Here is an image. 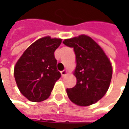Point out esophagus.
Returning <instances> with one entry per match:
<instances>
[{
    "label": "esophagus",
    "instance_id": "esophagus-1",
    "mask_svg": "<svg viewBox=\"0 0 129 129\" xmlns=\"http://www.w3.org/2000/svg\"><path fill=\"white\" fill-rule=\"evenodd\" d=\"M61 74H62V77H64L66 75H67V74H68V71H67V70H63V71H62V72H61Z\"/></svg>",
    "mask_w": 129,
    "mask_h": 129
}]
</instances>
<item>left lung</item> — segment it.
I'll return each instance as SVG.
<instances>
[{
  "label": "left lung",
  "mask_w": 129,
  "mask_h": 129,
  "mask_svg": "<svg viewBox=\"0 0 129 129\" xmlns=\"http://www.w3.org/2000/svg\"><path fill=\"white\" fill-rule=\"evenodd\" d=\"M63 43L74 49L77 83L67 89L70 100L80 106L95 103L106 95L111 81L113 68L110 59L100 45L91 37L81 34L66 39Z\"/></svg>",
  "instance_id": "obj_1"
}]
</instances>
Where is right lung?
<instances>
[{
  "label": "right lung",
  "mask_w": 129,
  "mask_h": 129,
  "mask_svg": "<svg viewBox=\"0 0 129 129\" xmlns=\"http://www.w3.org/2000/svg\"><path fill=\"white\" fill-rule=\"evenodd\" d=\"M62 39L44 37L31 44L24 51L14 67V77L23 96L32 102L47 99L61 77L57 70L54 51Z\"/></svg>",
  "instance_id": "obj_1"
}]
</instances>
